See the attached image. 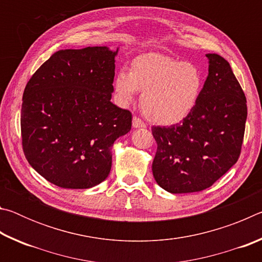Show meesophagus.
<instances>
[{
  "mask_svg": "<svg viewBox=\"0 0 262 262\" xmlns=\"http://www.w3.org/2000/svg\"><path fill=\"white\" fill-rule=\"evenodd\" d=\"M133 127H134V128H144L145 123L142 121L140 118L134 117V118H133Z\"/></svg>",
  "mask_w": 262,
  "mask_h": 262,
  "instance_id": "1",
  "label": "esophagus"
}]
</instances>
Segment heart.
<instances>
[{
	"mask_svg": "<svg viewBox=\"0 0 262 262\" xmlns=\"http://www.w3.org/2000/svg\"><path fill=\"white\" fill-rule=\"evenodd\" d=\"M203 90V76L196 66L157 53L137 56L130 70L121 68L114 77L118 103L128 106L137 91L143 92L142 110L150 121L170 126L193 112Z\"/></svg>",
	"mask_w": 262,
	"mask_h": 262,
	"instance_id": "heart-1",
	"label": "heart"
}]
</instances>
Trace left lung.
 Listing matches in <instances>:
<instances>
[{"instance_id":"obj_1","label":"left lung","mask_w":262,"mask_h":262,"mask_svg":"<svg viewBox=\"0 0 262 262\" xmlns=\"http://www.w3.org/2000/svg\"><path fill=\"white\" fill-rule=\"evenodd\" d=\"M208 76L196 107L181 123L152 127L156 183L167 192L206 189L237 163L247 118L246 97L229 62L206 54Z\"/></svg>"}]
</instances>
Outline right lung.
I'll list each match as a JSON object with an SVG mask.
<instances>
[{"mask_svg": "<svg viewBox=\"0 0 262 262\" xmlns=\"http://www.w3.org/2000/svg\"><path fill=\"white\" fill-rule=\"evenodd\" d=\"M118 51H57L26 84L20 113L24 155L59 187L84 189L104 181L114 141L130 130L132 113L111 101Z\"/></svg>", "mask_w": 262, "mask_h": 262, "instance_id": "1", "label": "right lung"}]
</instances>
